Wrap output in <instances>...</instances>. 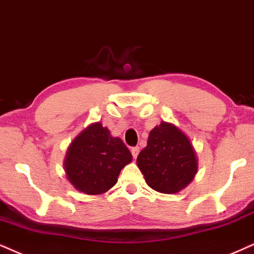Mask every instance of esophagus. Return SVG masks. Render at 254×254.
<instances>
[{
    "mask_svg": "<svg viewBox=\"0 0 254 254\" xmlns=\"http://www.w3.org/2000/svg\"><path fill=\"white\" fill-rule=\"evenodd\" d=\"M131 153H132V157L134 159L137 158V156H138V153H139V147L138 146H136V147H132V149H131Z\"/></svg>",
    "mask_w": 254,
    "mask_h": 254,
    "instance_id": "34e87169",
    "label": "esophagus"
}]
</instances>
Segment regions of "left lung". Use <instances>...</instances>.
<instances>
[{"instance_id":"8db88e82","label":"left lung","mask_w":254,"mask_h":254,"mask_svg":"<svg viewBox=\"0 0 254 254\" xmlns=\"http://www.w3.org/2000/svg\"><path fill=\"white\" fill-rule=\"evenodd\" d=\"M146 184L160 193H178L193 181L198 158L190 138L175 124L163 121L149 133L137 157Z\"/></svg>"}]
</instances>
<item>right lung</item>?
Instances as JSON below:
<instances>
[{
    "label": "right lung",
    "mask_w": 254,
    "mask_h": 254,
    "mask_svg": "<svg viewBox=\"0 0 254 254\" xmlns=\"http://www.w3.org/2000/svg\"><path fill=\"white\" fill-rule=\"evenodd\" d=\"M131 160L132 155L123 140L96 122L73 138L63 166L66 179L77 191L95 195L110 190Z\"/></svg>",
    "instance_id": "1"
}]
</instances>
